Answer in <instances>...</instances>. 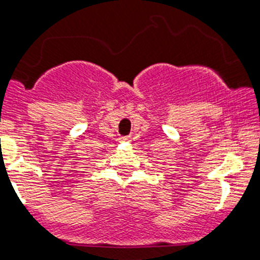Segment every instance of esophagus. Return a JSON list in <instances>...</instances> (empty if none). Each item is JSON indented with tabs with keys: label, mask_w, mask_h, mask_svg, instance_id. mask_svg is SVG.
<instances>
[{
	"label": "esophagus",
	"mask_w": 260,
	"mask_h": 260,
	"mask_svg": "<svg viewBox=\"0 0 260 260\" xmlns=\"http://www.w3.org/2000/svg\"><path fill=\"white\" fill-rule=\"evenodd\" d=\"M120 140H121V141H129L131 139H129V137H128V136H125V137H121Z\"/></svg>",
	"instance_id": "34e87169"
}]
</instances>
